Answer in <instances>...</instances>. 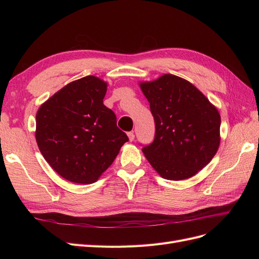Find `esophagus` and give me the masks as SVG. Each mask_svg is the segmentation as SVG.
I'll list each match as a JSON object with an SVG mask.
<instances>
[{"instance_id": "1", "label": "esophagus", "mask_w": 259, "mask_h": 259, "mask_svg": "<svg viewBox=\"0 0 259 259\" xmlns=\"http://www.w3.org/2000/svg\"><path fill=\"white\" fill-rule=\"evenodd\" d=\"M127 136H128L130 142H133V140L135 139V135H134V133H133V132H130V133H127Z\"/></svg>"}]
</instances>
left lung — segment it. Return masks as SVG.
Here are the masks:
<instances>
[{
  "instance_id": "1",
  "label": "left lung",
  "mask_w": 259,
  "mask_h": 259,
  "mask_svg": "<svg viewBox=\"0 0 259 259\" xmlns=\"http://www.w3.org/2000/svg\"><path fill=\"white\" fill-rule=\"evenodd\" d=\"M154 117V140L143 148L165 179L190 178L206 166L221 143V115L193 84L173 74L140 83Z\"/></svg>"
}]
</instances>
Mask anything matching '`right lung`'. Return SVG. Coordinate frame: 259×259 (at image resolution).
I'll return each instance as SVG.
<instances>
[{
    "label": "right lung",
    "mask_w": 259,
    "mask_h": 259,
    "mask_svg": "<svg viewBox=\"0 0 259 259\" xmlns=\"http://www.w3.org/2000/svg\"><path fill=\"white\" fill-rule=\"evenodd\" d=\"M107 83L94 75L67 84L36 113L35 139L51 167L71 183L93 184L128 137L104 105Z\"/></svg>",
    "instance_id": "add662e5"
}]
</instances>
